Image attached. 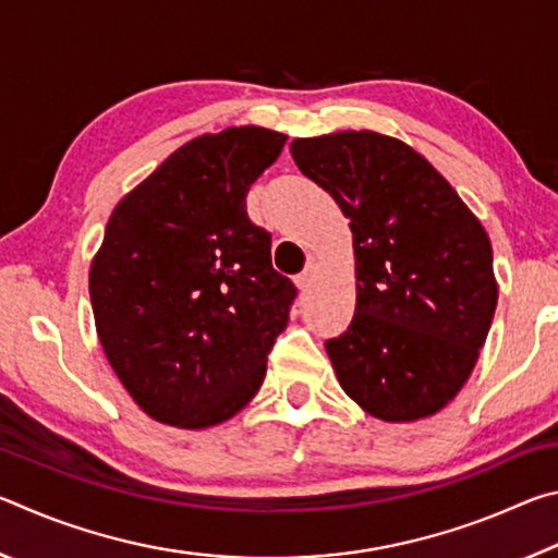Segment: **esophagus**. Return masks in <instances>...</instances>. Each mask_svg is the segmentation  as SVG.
<instances>
[{
    "mask_svg": "<svg viewBox=\"0 0 558 558\" xmlns=\"http://www.w3.org/2000/svg\"><path fill=\"white\" fill-rule=\"evenodd\" d=\"M313 278H315V268L307 266L305 270L300 272V276H295V286H298L300 290H307L310 286H313Z\"/></svg>",
    "mask_w": 558,
    "mask_h": 558,
    "instance_id": "obj_1",
    "label": "esophagus"
}]
</instances>
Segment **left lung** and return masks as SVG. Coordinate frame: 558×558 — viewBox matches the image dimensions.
<instances>
[{"label":"left lung","mask_w":558,"mask_h":558,"mask_svg":"<svg viewBox=\"0 0 558 558\" xmlns=\"http://www.w3.org/2000/svg\"><path fill=\"white\" fill-rule=\"evenodd\" d=\"M300 172L349 219L356 307L327 354L349 399L374 418L438 413L475 369L497 307L493 245L446 177L372 130L298 137Z\"/></svg>","instance_id":"1"}]
</instances>
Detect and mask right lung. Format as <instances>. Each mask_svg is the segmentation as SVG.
Returning <instances> with one entry per match:
<instances>
[{"label": "right lung", "instance_id": "1", "mask_svg": "<svg viewBox=\"0 0 558 558\" xmlns=\"http://www.w3.org/2000/svg\"><path fill=\"white\" fill-rule=\"evenodd\" d=\"M286 140L256 125L196 137L110 216L93 315L118 379L159 423L219 426L260 389L298 290L272 268L245 194Z\"/></svg>", "mask_w": 558, "mask_h": 558}]
</instances>
